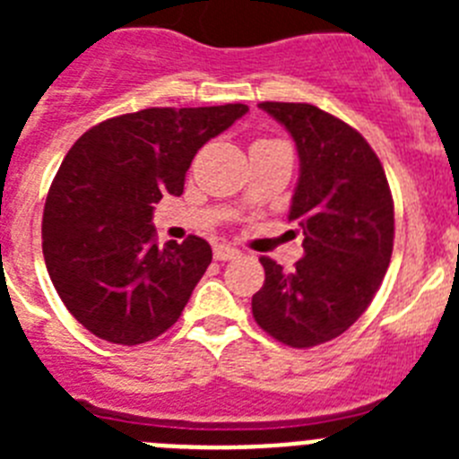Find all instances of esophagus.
Listing matches in <instances>:
<instances>
[{
    "label": "esophagus",
    "instance_id": "1",
    "mask_svg": "<svg viewBox=\"0 0 459 459\" xmlns=\"http://www.w3.org/2000/svg\"><path fill=\"white\" fill-rule=\"evenodd\" d=\"M213 257L221 259V262H227V259L238 257V250L232 248V246H225V243H221V246H216V248H213Z\"/></svg>",
    "mask_w": 459,
    "mask_h": 459
}]
</instances>
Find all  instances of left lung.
<instances>
[{"instance_id": "obj_1", "label": "left lung", "mask_w": 459, "mask_h": 459, "mask_svg": "<svg viewBox=\"0 0 459 459\" xmlns=\"http://www.w3.org/2000/svg\"><path fill=\"white\" fill-rule=\"evenodd\" d=\"M296 142L301 174L290 221L303 232L291 273L259 257L253 317L296 350L342 335L368 310L391 264L395 213L386 172L356 128L310 103H259Z\"/></svg>"}]
</instances>
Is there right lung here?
Returning <instances> with one entry per match:
<instances>
[{"label": "right lung", "instance_id": "1", "mask_svg": "<svg viewBox=\"0 0 459 459\" xmlns=\"http://www.w3.org/2000/svg\"><path fill=\"white\" fill-rule=\"evenodd\" d=\"M246 112L243 103L140 109L68 149L43 209V257L64 306L96 338L133 347L181 317L211 246L190 234L158 248L153 204L184 193L195 153Z\"/></svg>", "mask_w": 459, "mask_h": 459}]
</instances>
